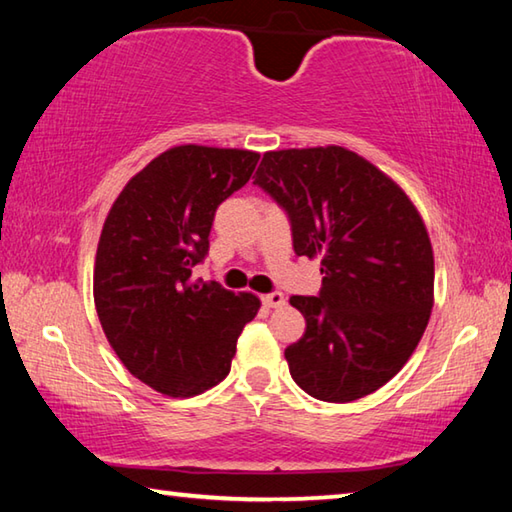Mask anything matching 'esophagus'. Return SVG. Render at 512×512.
<instances>
[{"instance_id":"34e87169","label":"esophagus","mask_w":512,"mask_h":512,"mask_svg":"<svg viewBox=\"0 0 512 512\" xmlns=\"http://www.w3.org/2000/svg\"><path fill=\"white\" fill-rule=\"evenodd\" d=\"M262 302H264L266 307L277 309V307H282L287 300H284V296H282L280 291H273V293H266V296H262Z\"/></svg>"}]
</instances>
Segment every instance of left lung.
Here are the masks:
<instances>
[{
  "label": "left lung",
  "mask_w": 512,
  "mask_h": 512,
  "mask_svg": "<svg viewBox=\"0 0 512 512\" xmlns=\"http://www.w3.org/2000/svg\"><path fill=\"white\" fill-rule=\"evenodd\" d=\"M282 207L296 255L320 257L318 296L284 350L302 391L323 402L375 393L418 348L433 307V250L418 210L386 173L343 146L264 153L255 183Z\"/></svg>",
  "instance_id": "obj_1"
}]
</instances>
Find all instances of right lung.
Listing matches in <instances>:
<instances>
[{
	"label": "right lung",
	"mask_w": 512,
	"mask_h": 512,
	"mask_svg": "<svg viewBox=\"0 0 512 512\" xmlns=\"http://www.w3.org/2000/svg\"><path fill=\"white\" fill-rule=\"evenodd\" d=\"M259 153L173 146L128 180L103 223L94 305L106 339L133 377L169 397H192L230 372L259 298L194 280L212 221L244 187Z\"/></svg>",
	"instance_id": "add662e5"
}]
</instances>
